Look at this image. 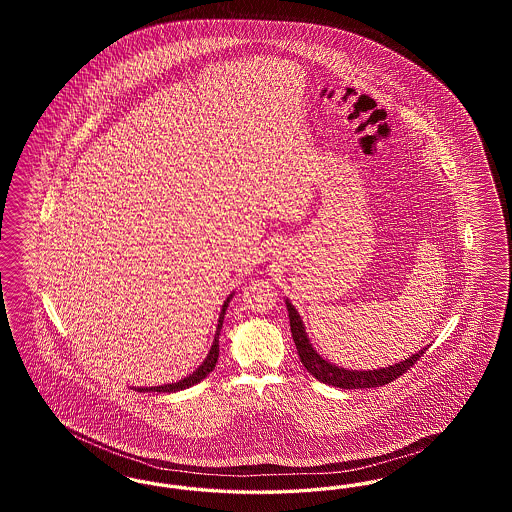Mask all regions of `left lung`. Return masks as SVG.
<instances>
[{"label": "left lung", "mask_w": 512, "mask_h": 512, "mask_svg": "<svg viewBox=\"0 0 512 512\" xmlns=\"http://www.w3.org/2000/svg\"><path fill=\"white\" fill-rule=\"evenodd\" d=\"M288 307V317H290V328H292L293 343L297 347L299 359L303 366L307 368V372L311 376H315L318 382L341 388V390H365V388H380L393 382L395 378L403 376L411 366L424 355L426 347L418 353H414L413 357L405 359L399 365L386 366V368H378V370H345L340 366L330 365L328 361H324L317 351L313 349V345L307 340L303 322L297 315V311L293 309L292 303L286 301Z\"/></svg>", "instance_id": "obj_1"}]
</instances>
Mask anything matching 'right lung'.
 <instances>
[{"instance_id": "obj_1", "label": "right lung", "mask_w": 512, "mask_h": 512, "mask_svg": "<svg viewBox=\"0 0 512 512\" xmlns=\"http://www.w3.org/2000/svg\"><path fill=\"white\" fill-rule=\"evenodd\" d=\"M228 301H230V297L224 301V305H222V313H220L219 317V328H217V334H215V341H213V347H211V351H209V355H207V359L203 361V365L199 366L197 370H195L194 374H190L188 378H184V380H180V382H176V384H167V386H157V388H149V391H157V393H171V391H180L186 390V388H190V386H194L197 382H201L213 368L217 365V359H219V332L220 326H222V320H224V313H226V307H228Z\"/></svg>"}]
</instances>
